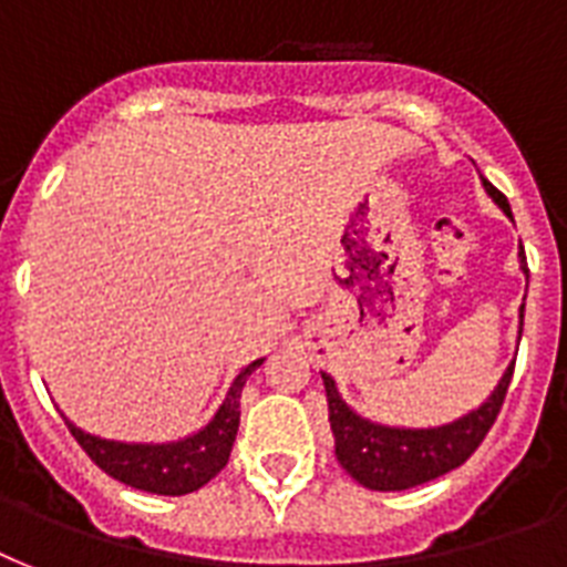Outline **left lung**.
<instances>
[{"label":"left lung","mask_w":567,"mask_h":567,"mask_svg":"<svg viewBox=\"0 0 567 567\" xmlns=\"http://www.w3.org/2000/svg\"><path fill=\"white\" fill-rule=\"evenodd\" d=\"M483 185L494 203L512 217L506 196L494 188L492 182L483 179ZM520 270L527 274L529 282L524 249H520ZM520 329H524V306H520ZM512 371H515V364L506 368L492 396L480 409L462 414L458 421L444 423V426H430V430H403V426H382V423L368 421L341 400L336 379L329 373H320L323 385H327L329 426L336 435L338 462L355 483H362L371 492H405L414 485L430 483L435 476H444L453 467L465 465L471 453L483 444L492 423L501 414Z\"/></svg>","instance_id":"obj_1"}]
</instances>
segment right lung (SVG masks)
<instances>
[{"label":"right lung","mask_w":567,"mask_h":567,"mask_svg":"<svg viewBox=\"0 0 567 567\" xmlns=\"http://www.w3.org/2000/svg\"><path fill=\"white\" fill-rule=\"evenodd\" d=\"M265 359H256L235 377L229 385V394L214 412V417L203 430L188 435V439L167 441V444H126V441H109L91 432L79 430L75 423L66 421L73 439L82 444V450L120 483L141 488L150 494H167L179 497L203 488L208 480L220 474L229 462L231 444L238 435L240 423V391L244 382Z\"/></svg>","instance_id":"obj_1"}]
</instances>
